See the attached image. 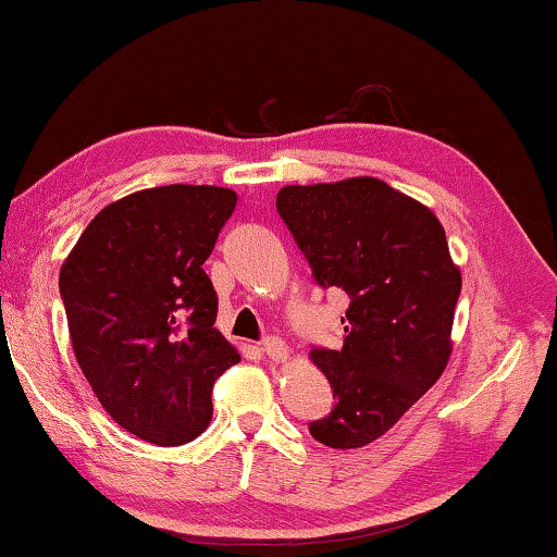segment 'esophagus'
Returning a JSON list of instances; mask_svg holds the SVG:
<instances>
[{"mask_svg":"<svg viewBox=\"0 0 557 557\" xmlns=\"http://www.w3.org/2000/svg\"><path fill=\"white\" fill-rule=\"evenodd\" d=\"M262 351H265L268 358H272V361H277V363H285L289 358V346L282 342V338H275V336L265 338V344H262Z\"/></svg>","mask_w":557,"mask_h":557,"instance_id":"1","label":"esophagus"}]
</instances>
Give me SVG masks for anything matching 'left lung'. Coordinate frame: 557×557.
<instances>
[{
  "label": "left lung",
  "mask_w": 557,
  "mask_h": 557,
  "mask_svg": "<svg viewBox=\"0 0 557 557\" xmlns=\"http://www.w3.org/2000/svg\"><path fill=\"white\" fill-rule=\"evenodd\" d=\"M277 211L319 285L351 297L342 351L309 354L336 398L309 432L334 449L366 447L445 373L459 265L437 215L375 176L282 186Z\"/></svg>",
  "instance_id": "1"
}]
</instances>
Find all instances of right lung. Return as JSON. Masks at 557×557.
I'll return each mask as SVG.
<instances>
[{
  "label": "right lung",
  "instance_id": "right-lung-1",
  "mask_svg": "<svg viewBox=\"0 0 557 557\" xmlns=\"http://www.w3.org/2000/svg\"><path fill=\"white\" fill-rule=\"evenodd\" d=\"M238 194L169 184L108 203L61 265L75 361L122 430L159 447L209 428L219 375L240 361L215 329L203 262Z\"/></svg>",
  "mask_w": 557,
  "mask_h": 557
}]
</instances>
